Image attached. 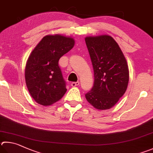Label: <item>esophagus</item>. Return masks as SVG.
Wrapping results in <instances>:
<instances>
[{
    "label": "esophagus",
    "instance_id": "34e87169",
    "mask_svg": "<svg viewBox=\"0 0 153 153\" xmlns=\"http://www.w3.org/2000/svg\"><path fill=\"white\" fill-rule=\"evenodd\" d=\"M71 86H73V87H75V86H77L79 85V82H72L71 84Z\"/></svg>",
    "mask_w": 153,
    "mask_h": 153
}]
</instances>
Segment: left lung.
<instances>
[{
	"instance_id": "obj_1",
	"label": "left lung",
	"mask_w": 153,
	"mask_h": 153,
	"mask_svg": "<svg viewBox=\"0 0 153 153\" xmlns=\"http://www.w3.org/2000/svg\"><path fill=\"white\" fill-rule=\"evenodd\" d=\"M85 41L94 71V86L85 98L96 109H109L126 90L129 80L126 60L109 35L88 37Z\"/></svg>"
}]
</instances>
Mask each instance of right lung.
<instances>
[{
    "instance_id": "right-lung-1",
    "label": "right lung",
    "mask_w": 153,
    "mask_h": 153,
    "mask_svg": "<svg viewBox=\"0 0 153 153\" xmlns=\"http://www.w3.org/2000/svg\"><path fill=\"white\" fill-rule=\"evenodd\" d=\"M74 45L73 38L47 35L31 52L26 64L25 82L30 96L37 103L51 105L65 94L66 82L58 62Z\"/></svg>"
}]
</instances>
